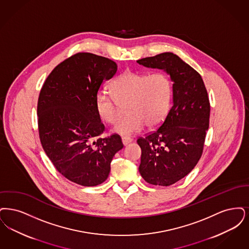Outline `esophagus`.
<instances>
[{
  "label": "esophagus",
  "instance_id": "34e87169",
  "mask_svg": "<svg viewBox=\"0 0 249 249\" xmlns=\"http://www.w3.org/2000/svg\"><path fill=\"white\" fill-rule=\"evenodd\" d=\"M122 142H123V144L124 145V146H126V145H128L129 143L132 142V140L130 139V138H126V137H123L122 138Z\"/></svg>",
  "mask_w": 249,
  "mask_h": 249
}]
</instances>
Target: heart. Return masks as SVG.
Segmentation results:
<instances>
[{"mask_svg": "<svg viewBox=\"0 0 249 249\" xmlns=\"http://www.w3.org/2000/svg\"><path fill=\"white\" fill-rule=\"evenodd\" d=\"M110 94L99 92L95 99L97 115L108 124H116L126 106L128 117L120 122L113 132L131 137L147 125L155 128L165 119L171 106L173 85L163 72L152 74L125 71L109 86Z\"/></svg>", "mask_w": 249, "mask_h": 249, "instance_id": "1", "label": "heart"}]
</instances>
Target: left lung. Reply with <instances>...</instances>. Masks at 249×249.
Here are the masks:
<instances>
[{"label":"left lung","mask_w":249,"mask_h":249,"mask_svg":"<svg viewBox=\"0 0 249 249\" xmlns=\"http://www.w3.org/2000/svg\"><path fill=\"white\" fill-rule=\"evenodd\" d=\"M137 62L162 70L173 82V104L161 126L138 140L141 177L152 185L170 186L190 173L202 156L209 126L207 91L201 75L173 53Z\"/></svg>","instance_id":"left-lung-1"}]
</instances>
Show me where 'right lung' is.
I'll use <instances>...</instances> for the list:
<instances>
[{
	"mask_svg": "<svg viewBox=\"0 0 249 249\" xmlns=\"http://www.w3.org/2000/svg\"><path fill=\"white\" fill-rule=\"evenodd\" d=\"M116 71V63L107 57L78 53L54 68L40 92L37 113L43 150L56 170L74 183H103L113 156L124 147L116 134L98 138L105 127L95 107L100 86Z\"/></svg>",
	"mask_w": 249,
	"mask_h": 249,
	"instance_id": "right-lung-1",
	"label": "right lung"
}]
</instances>
